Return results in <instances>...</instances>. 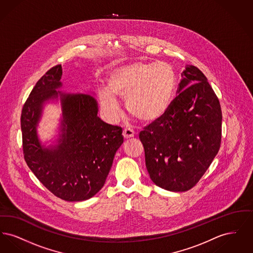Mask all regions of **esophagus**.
<instances>
[{
    "label": "esophagus",
    "mask_w": 253,
    "mask_h": 253,
    "mask_svg": "<svg viewBox=\"0 0 253 253\" xmlns=\"http://www.w3.org/2000/svg\"><path fill=\"white\" fill-rule=\"evenodd\" d=\"M123 136L128 139V138H131L134 136V132L132 131V129H124L123 130Z\"/></svg>",
    "instance_id": "obj_1"
}]
</instances>
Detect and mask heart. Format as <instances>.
I'll use <instances>...</instances> for the list:
<instances>
[{
    "mask_svg": "<svg viewBox=\"0 0 253 253\" xmlns=\"http://www.w3.org/2000/svg\"><path fill=\"white\" fill-rule=\"evenodd\" d=\"M175 74L167 62L134 61L112 69L107 88L99 90L102 108L111 118L120 114L117 98L139 121L152 123L165 116L172 102Z\"/></svg>",
    "mask_w": 253,
    "mask_h": 253,
    "instance_id": "obj_1",
    "label": "heart"
}]
</instances>
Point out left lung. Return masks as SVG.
Instances as JSON below:
<instances>
[{"label": "left lung", "instance_id": "8db88e82", "mask_svg": "<svg viewBox=\"0 0 253 253\" xmlns=\"http://www.w3.org/2000/svg\"><path fill=\"white\" fill-rule=\"evenodd\" d=\"M178 95L168 112L139 133L152 181L169 192H186L200 180L221 144L222 112L207 78L186 65Z\"/></svg>", "mask_w": 253, "mask_h": 253}]
</instances>
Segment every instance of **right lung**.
<instances>
[{
  "instance_id": "add662e5",
  "label": "right lung",
  "mask_w": 253,
  "mask_h": 253,
  "mask_svg": "<svg viewBox=\"0 0 253 253\" xmlns=\"http://www.w3.org/2000/svg\"><path fill=\"white\" fill-rule=\"evenodd\" d=\"M61 65L51 68L37 83L22 111L24 159L37 178L60 199L84 201L104 186L117 151L123 143L122 128L98 116L96 98L66 93ZM60 101L57 134L42 143L37 127L44 106Z\"/></svg>"
}]
</instances>
